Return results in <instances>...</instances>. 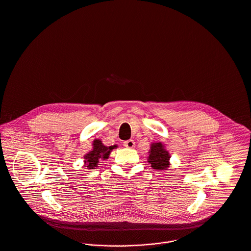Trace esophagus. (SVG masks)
<instances>
[{
    "mask_svg": "<svg viewBox=\"0 0 251 251\" xmlns=\"http://www.w3.org/2000/svg\"><path fill=\"white\" fill-rule=\"evenodd\" d=\"M124 146L126 148H133L135 146V142L133 140L129 139V140H126L124 142Z\"/></svg>",
    "mask_w": 251,
    "mask_h": 251,
    "instance_id": "1",
    "label": "esophagus"
}]
</instances>
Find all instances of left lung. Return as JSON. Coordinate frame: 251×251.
I'll return each mask as SVG.
<instances>
[{"label": "left lung", "instance_id": "1", "mask_svg": "<svg viewBox=\"0 0 251 251\" xmlns=\"http://www.w3.org/2000/svg\"><path fill=\"white\" fill-rule=\"evenodd\" d=\"M170 156L165 148V145L161 142L151 144L149 151L148 162L151 164V167L158 170H164L169 167Z\"/></svg>", "mask_w": 251, "mask_h": 251}]
</instances>
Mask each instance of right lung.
Wrapping results in <instances>:
<instances>
[{
	"label": "right lung",
	"instance_id": "right-lung-1",
	"mask_svg": "<svg viewBox=\"0 0 251 251\" xmlns=\"http://www.w3.org/2000/svg\"><path fill=\"white\" fill-rule=\"evenodd\" d=\"M92 146H93V149L90 152H88L86 155H84V166H86L88 169L97 167L98 162L100 160L108 159L112 150L117 147L116 145L107 147L99 139H95L92 143Z\"/></svg>",
	"mask_w": 251,
	"mask_h": 251
}]
</instances>
